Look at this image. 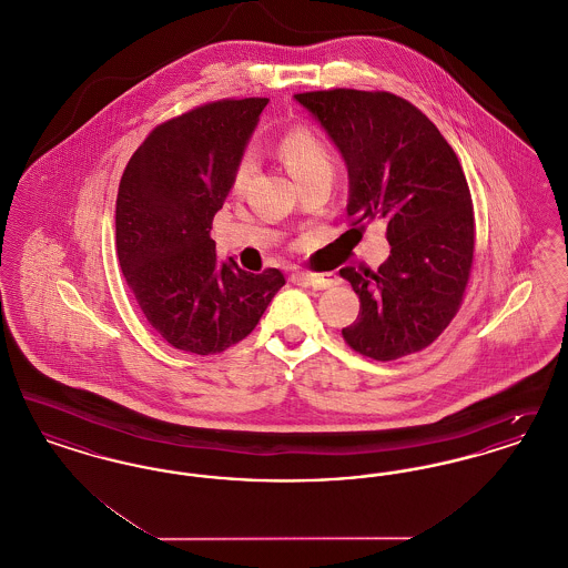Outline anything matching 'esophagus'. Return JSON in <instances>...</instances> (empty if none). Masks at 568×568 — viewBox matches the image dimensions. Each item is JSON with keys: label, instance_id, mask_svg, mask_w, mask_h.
<instances>
[{"label": "esophagus", "instance_id": "obj_1", "mask_svg": "<svg viewBox=\"0 0 568 568\" xmlns=\"http://www.w3.org/2000/svg\"><path fill=\"white\" fill-rule=\"evenodd\" d=\"M294 278H296L297 283L308 285V287H313V290H327V287H332V285L338 283V276L332 274V272H324V274H317V272H297Z\"/></svg>", "mask_w": 568, "mask_h": 568}]
</instances>
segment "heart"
<instances>
[{"label":"heart","mask_w":568,"mask_h":568,"mask_svg":"<svg viewBox=\"0 0 568 568\" xmlns=\"http://www.w3.org/2000/svg\"><path fill=\"white\" fill-rule=\"evenodd\" d=\"M274 155L285 165L292 179L302 187L315 176L334 174V153L322 135L308 125H294L285 130L274 142ZM255 174V160L244 153L234 165L230 191L232 195H243L248 190Z\"/></svg>","instance_id":"1"}]
</instances>
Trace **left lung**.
<instances>
[{"label": "left lung", "mask_w": 568, "mask_h": 568, "mask_svg": "<svg viewBox=\"0 0 568 568\" xmlns=\"http://www.w3.org/2000/svg\"><path fill=\"white\" fill-rule=\"evenodd\" d=\"M296 100L347 163L349 232L362 239L381 221L392 244L377 271H341L359 296L345 343L377 362L430 347L456 317L473 268L475 213L456 151L422 110L389 91L327 89Z\"/></svg>", "instance_id": "8db88e82"}]
</instances>
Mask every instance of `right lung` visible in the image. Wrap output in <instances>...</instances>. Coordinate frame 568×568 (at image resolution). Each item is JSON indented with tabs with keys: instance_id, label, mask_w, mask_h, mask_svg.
<instances>
[{
	"instance_id": "right-lung-1",
	"label": "right lung",
	"mask_w": 568,
	"mask_h": 568,
	"mask_svg": "<svg viewBox=\"0 0 568 568\" xmlns=\"http://www.w3.org/2000/svg\"><path fill=\"white\" fill-rule=\"evenodd\" d=\"M268 104L227 98L163 121L135 149L116 193V255L146 322L181 352L215 355L246 338L283 272L216 264L213 216Z\"/></svg>"
}]
</instances>
